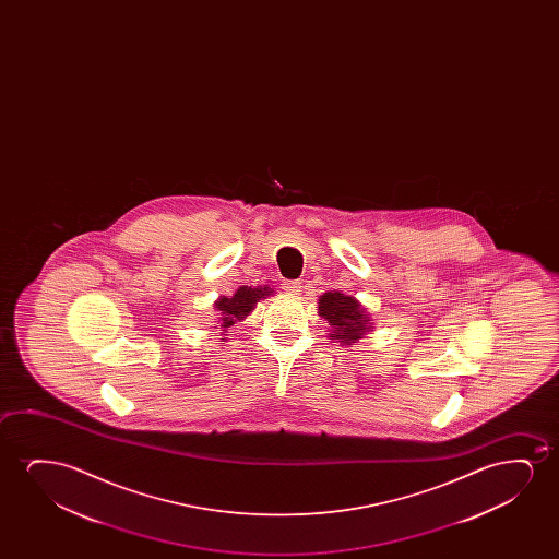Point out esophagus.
<instances>
[{"mask_svg": "<svg viewBox=\"0 0 559 559\" xmlns=\"http://www.w3.org/2000/svg\"><path fill=\"white\" fill-rule=\"evenodd\" d=\"M286 294H299L301 292V283L299 281H286L283 286Z\"/></svg>", "mask_w": 559, "mask_h": 559, "instance_id": "1", "label": "esophagus"}]
</instances>
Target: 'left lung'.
<instances>
[{"label":"left lung","instance_id":"8db88e82","mask_svg":"<svg viewBox=\"0 0 559 559\" xmlns=\"http://www.w3.org/2000/svg\"><path fill=\"white\" fill-rule=\"evenodd\" d=\"M319 314L330 324V340L342 345L357 344L374 329L367 307L360 306L355 296L342 292L330 290L319 296Z\"/></svg>","mask_w":559,"mask_h":559}]
</instances>
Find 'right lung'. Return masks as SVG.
<instances>
[{
    "label": "right lung",
    "instance_id": "1",
    "mask_svg": "<svg viewBox=\"0 0 559 559\" xmlns=\"http://www.w3.org/2000/svg\"><path fill=\"white\" fill-rule=\"evenodd\" d=\"M273 294H275V290L269 288L267 284H265V286H255V288H252V286H240L229 298L227 296H219L214 304L215 311H217V321L215 322L219 324V329H223V336H227L225 332L233 324L245 321L246 317L255 309L260 299H267ZM222 340H225V337H222Z\"/></svg>",
    "mask_w": 559,
    "mask_h": 559
}]
</instances>
